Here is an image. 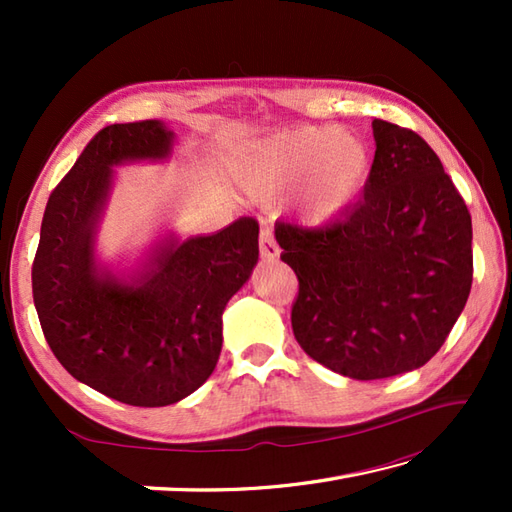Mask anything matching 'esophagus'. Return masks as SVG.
Instances as JSON below:
<instances>
[{"instance_id":"34e87169","label":"esophagus","mask_w":512,"mask_h":512,"mask_svg":"<svg viewBox=\"0 0 512 512\" xmlns=\"http://www.w3.org/2000/svg\"><path fill=\"white\" fill-rule=\"evenodd\" d=\"M259 253L266 259H275L279 257V246L275 242V235L270 228H262V233H259Z\"/></svg>"}]
</instances>
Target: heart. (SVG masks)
Returning a JSON list of instances; mask_svg holds the SVG:
<instances>
[{"instance_id": "1", "label": "heart", "mask_w": 512, "mask_h": 512, "mask_svg": "<svg viewBox=\"0 0 512 512\" xmlns=\"http://www.w3.org/2000/svg\"><path fill=\"white\" fill-rule=\"evenodd\" d=\"M372 154L363 138L334 127H306L270 138L255 151L244 189L255 202H275L299 187L301 211L328 222L365 189Z\"/></svg>"}]
</instances>
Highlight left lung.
<instances>
[{"instance_id": "8db88e82", "label": "left lung", "mask_w": 512, "mask_h": 512, "mask_svg": "<svg viewBox=\"0 0 512 512\" xmlns=\"http://www.w3.org/2000/svg\"><path fill=\"white\" fill-rule=\"evenodd\" d=\"M363 198L319 228L275 226L299 295L292 332L336 374L418 369L447 341L473 284L471 213L440 158L407 127L374 118Z\"/></svg>"}]
</instances>
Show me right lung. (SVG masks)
<instances>
[{"mask_svg": "<svg viewBox=\"0 0 512 512\" xmlns=\"http://www.w3.org/2000/svg\"><path fill=\"white\" fill-rule=\"evenodd\" d=\"M173 134L160 121L107 125L50 193L32 262L43 336L68 372L134 407L193 394L222 352V312L259 257V224L239 217L215 235L158 244L132 281L94 262V233L112 167L162 160Z\"/></svg>", "mask_w": 512, "mask_h": 512, "instance_id": "obj_1", "label": "right lung"}]
</instances>
